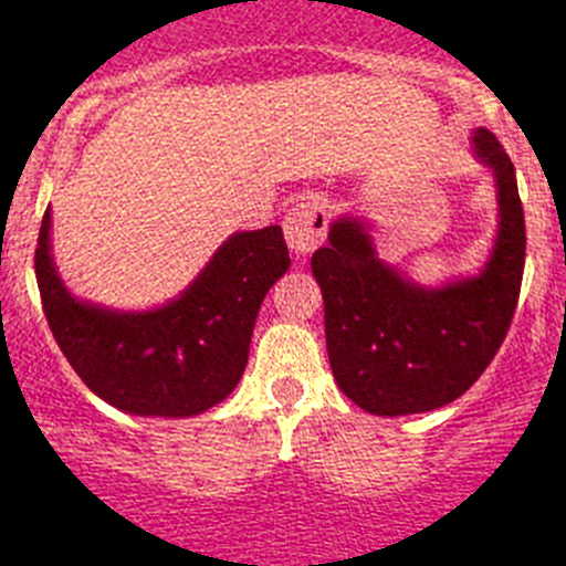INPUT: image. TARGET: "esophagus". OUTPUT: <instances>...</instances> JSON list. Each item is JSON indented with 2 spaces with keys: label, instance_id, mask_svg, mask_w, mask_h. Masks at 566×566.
<instances>
[{
  "label": "esophagus",
  "instance_id": "1",
  "mask_svg": "<svg viewBox=\"0 0 566 566\" xmlns=\"http://www.w3.org/2000/svg\"><path fill=\"white\" fill-rule=\"evenodd\" d=\"M325 230H328V210L319 199H304L284 216V238L298 256L315 251L325 241Z\"/></svg>",
  "mask_w": 566,
  "mask_h": 566
}]
</instances>
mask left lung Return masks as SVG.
<instances>
[{"label":"left lung","mask_w":566,"mask_h":566,"mask_svg":"<svg viewBox=\"0 0 566 566\" xmlns=\"http://www.w3.org/2000/svg\"><path fill=\"white\" fill-rule=\"evenodd\" d=\"M473 153L499 188V238L482 273L419 287L375 254L367 221L342 216L312 254L336 384L375 416L424 413L462 397L499 353L521 295L526 221L515 167L488 128Z\"/></svg>","instance_id":"obj_1"}]
</instances>
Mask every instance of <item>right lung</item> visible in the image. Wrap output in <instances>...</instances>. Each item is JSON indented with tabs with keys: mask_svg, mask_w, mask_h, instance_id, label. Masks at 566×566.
I'll list each match as a JSON object with an SVG mask.
<instances>
[{
	"mask_svg": "<svg viewBox=\"0 0 566 566\" xmlns=\"http://www.w3.org/2000/svg\"><path fill=\"white\" fill-rule=\"evenodd\" d=\"M51 210L35 249L45 319L90 391L134 416H197L241 380L262 298L290 268L282 227L235 232L180 298L114 312L67 293L51 260Z\"/></svg>",
	"mask_w": 566,
	"mask_h": 566,
	"instance_id": "obj_1",
	"label": "right lung"
}]
</instances>
